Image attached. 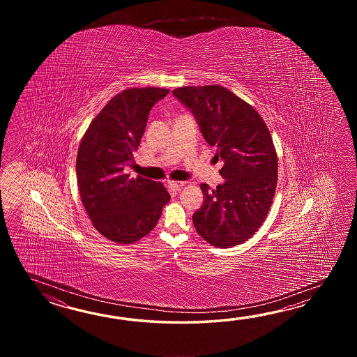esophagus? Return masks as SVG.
I'll list each match as a JSON object with an SVG mask.
<instances>
[{"label": "esophagus", "mask_w": 357, "mask_h": 357, "mask_svg": "<svg viewBox=\"0 0 357 357\" xmlns=\"http://www.w3.org/2000/svg\"><path fill=\"white\" fill-rule=\"evenodd\" d=\"M168 183H169L171 188H174L176 190H180L182 186H185V182L183 181H169Z\"/></svg>", "instance_id": "34e87169"}]
</instances>
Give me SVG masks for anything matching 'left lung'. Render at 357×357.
Returning a JSON list of instances; mask_svg holds the SVG:
<instances>
[{
  "label": "left lung",
  "instance_id": "8db88e82",
  "mask_svg": "<svg viewBox=\"0 0 357 357\" xmlns=\"http://www.w3.org/2000/svg\"><path fill=\"white\" fill-rule=\"evenodd\" d=\"M194 114L205 142L223 160L225 181L202 183L204 202L192 214L206 243L227 249L245 243L263 225L273 202L278 160L260 114L220 85L182 86L172 91Z\"/></svg>",
  "mask_w": 357,
  "mask_h": 357
}]
</instances>
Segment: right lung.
Returning a JSON list of instances; mask_svg holds the SVG:
<instances>
[{
  "label": "right lung",
  "mask_w": 357,
  "mask_h": 357,
  "mask_svg": "<svg viewBox=\"0 0 357 357\" xmlns=\"http://www.w3.org/2000/svg\"><path fill=\"white\" fill-rule=\"evenodd\" d=\"M162 88H131L114 96L91 122L77 151L76 176L84 208L99 234L117 243L148 235L169 194L160 182L123 174L140 144Z\"/></svg>",
  "instance_id": "obj_1"
}]
</instances>
